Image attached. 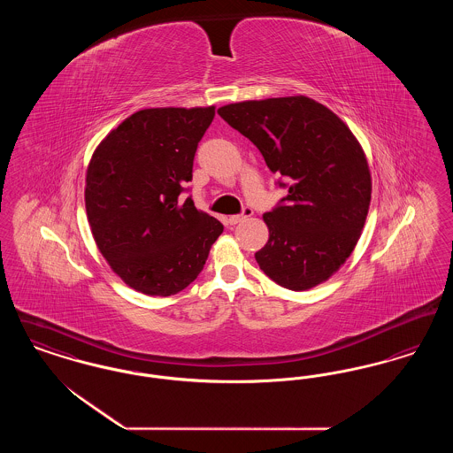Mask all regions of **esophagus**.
Returning a JSON list of instances; mask_svg holds the SVG:
<instances>
[{"label": "esophagus", "instance_id": "obj_1", "mask_svg": "<svg viewBox=\"0 0 453 453\" xmlns=\"http://www.w3.org/2000/svg\"><path fill=\"white\" fill-rule=\"evenodd\" d=\"M251 216H253V209H250V207H244L241 214L229 217V219H227V222H229L231 226H236V224H239V222H242L244 219H248V217Z\"/></svg>", "mask_w": 453, "mask_h": 453}]
</instances>
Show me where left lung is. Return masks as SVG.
<instances>
[{
    "instance_id": "1",
    "label": "left lung",
    "mask_w": 453,
    "mask_h": 453,
    "mask_svg": "<svg viewBox=\"0 0 453 453\" xmlns=\"http://www.w3.org/2000/svg\"><path fill=\"white\" fill-rule=\"evenodd\" d=\"M288 194L263 219L268 242L259 268L288 290L327 280L351 255L365 224L372 181L365 154L345 122L307 96L220 107Z\"/></svg>"
}]
</instances>
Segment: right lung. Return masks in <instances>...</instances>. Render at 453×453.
Segmentation results:
<instances>
[{
	"label": "right lung",
	"mask_w": 453,
	"mask_h": 453,
	"mask_svg": "<svg viewBox=\"0 0 453 453\" xmlns=\"http://www.w3.org/2000/svg\"><path fill=\"white\" fill-rule=\"evenodd\" d=\"M216 108H146L111 130L87 174V214L98 250L129 287L168 297L202 272L224 226L196 211L198 142Z\"/></svg>",
	"instance_id": "right-lung-1"
}]
</instances>
